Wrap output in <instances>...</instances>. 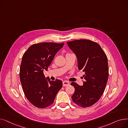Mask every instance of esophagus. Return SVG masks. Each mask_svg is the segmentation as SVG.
Returning a JSON list of instances; mask_svg holds the SVG:
<instances>
[{"instance_id":"obj_1","label":"esophagus","mask_w":128,"mask_h":128,"mask_svg":"<svg viewBox=\"0 0 128 128\" xmlns=\"http://www.w3.org/2000/svg\"><path fill=\"white\" fill-rule=\"evenodd\" d=\"M70 85V82L68 81H64L63 82V86H67Z\"/></svg>"}]
</instances>
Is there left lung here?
Listing matches in <instances>:
<instances>
[{
    "mask_svg": "<svg viewBox=\"0 0 128 128\" xmlns=\"http://www.w3.org/2000/svg\"><path fill=\"white\" fill-rule=\"evenodd\" d=\"M67 43L76 55L78 69L85 72L82 86L71 82L75 88L72 100L81 107H90L99 100L107 84L109 76L107 55L97 43L91 40H77Z\"/></svg>",
    "mask_w": 128,
    "mask_h": 128,
    "instance_id": "1",
    "label": "left lung"
}]
</instances>
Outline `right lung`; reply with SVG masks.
<instances>
[{
    "instance_id": "1",
    "label": "right lung",
    "mask_w": 128,
    "mask_h": 128,
    "mask_svg": "<svg viewBox=\"0 0 128 128\" xmlns=\"http://www.w3.org/2000/svg\"><path fill=\"white\" fill-rule=\"evenodd\" d=\"M64 43L43 42L34 44L24 54L20 68V79L27 99L37 108H45L51 105L62 82L46 78L43 70H48L55 54Z\"/></svg>"
}]
</instances>
